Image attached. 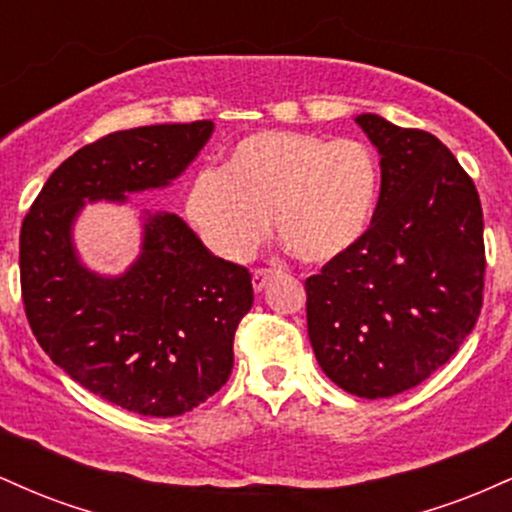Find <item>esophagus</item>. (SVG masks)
I'll list each match as a JSON object with an SVG mask.
<instances>
[{
    "label": "esophagus",
    "mask_w": 512,
    "mask_h": 512,
    "mask_svg": "<svg viewBox=\"0 0 512 512\" xmlns=\"http://www.w3.org/2000/svg\"><path fill=\"white\" fill-rule=\"evenodd\" d=\"M272 269H264V267H260V269H255V272H252V289H255L257 293H260L264 286H267V281L272 279Z\"/></svg>",
    "instance_id": "1"
}]
</instances>
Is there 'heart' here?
<instances>
[{"instance_id":"b5f03b06","label":"heart","mask_w":512,"mask_h":512,"mask_svg":"<svg viewBox=\"0 0 512 512\" xmlns=\"http://www.w3.org/2000/svg\"><path fill=\"white\" fill-rule=\"evenodd\" d=\"M378 197L380 163L370 146L272 129L245 137L221 173H199L187 214L226 260H245L272 219L296 260L327 264L361 243Z\"/></svg>"}]
</instances>
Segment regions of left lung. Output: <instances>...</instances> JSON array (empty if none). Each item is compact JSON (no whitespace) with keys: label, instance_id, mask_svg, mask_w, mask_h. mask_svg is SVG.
Segmentation results:
<instances>
[{"label":"left lung","instance_id":"obj_1","mask_svg":"<svg viewBox=\"0 0 512 512\" xmlns=\"http://www.w3.org/2000/svg\"><path fill=\"white\" fill-rule=\"evenodd\" d=\"M380 158L366 236L305 279L308 337L327 378L380 399L450 361L484 303V214L450 149L424 129L358 115Z\"/></svg>","mask_w":512,"mask_h":512}]
</instances>
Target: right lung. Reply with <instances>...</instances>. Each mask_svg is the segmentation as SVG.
<instances>
[{"mask_svg":"<svg viewBox=\"0 0 512 512\" xmlns=\"http://www.w3.org/2000/svg\"><path fill=\"white\" fill-rule=\"evenodd\" d=\"M214 122L149 125L86 144L50 175L21 223L28 325L93 395L144 416H180L226 385L252 276L204 248L175 214H149L139 260L117 279L81 267L72 221L84 199L163 187L190 166Z\"/></svg>","mask_w":512,"mask_h":512,"instance_id":"1","label":"right lung"}]
</instances>
